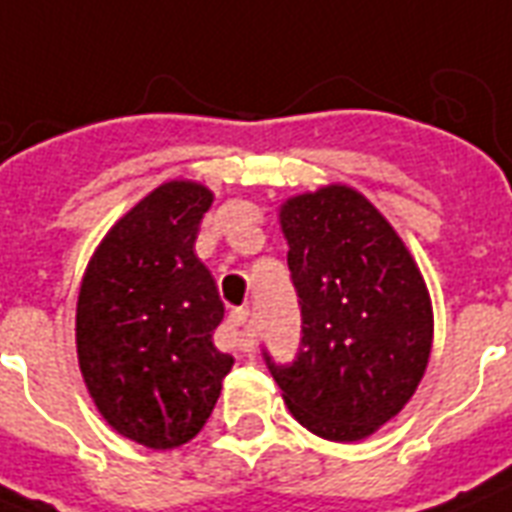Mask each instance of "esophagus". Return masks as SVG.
Returning a JSON list of instances; mask_svg holds the SVG:
<instances>
[{"instance_id": "34e87169", "label": "esophagus", "mask_w": 512, "mask_h": 512, "mask_svg": "<svg viewBox=\"0 0 512 512\" xmlns=\"http://www.w3.org/2000/svg\"><path fill=\"white\" fill-rule=\"evenodd\" d=\"M249 308H236L231 313V327L233 335H236V345L241 350H255V332L249 329Z\"/></svg>"}]
</instances>
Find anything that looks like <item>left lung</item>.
Returning <instances> with one entry per match:
<instances>
[{
	"instance_id": "8db88e82",
	"label": "left lung",
	"mask_w": 512,
	"mask_h": 512,
	"mask_svg": "<svg viewBox=\"0 0 512 512\" xmlns=\"http://www.w3.org/2000/svg\"><path fill=\"white\" fill-rule=\"evenodd\" d=\"M303 311L292 366H276L289 414L316 436L364 441L396 417L428 369L433 303L388 217L353 185L329 183L279 207Z\"/></svg>"
}]
</instances>
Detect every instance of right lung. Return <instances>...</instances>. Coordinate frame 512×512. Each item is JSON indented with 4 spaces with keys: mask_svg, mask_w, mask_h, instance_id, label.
Instances as JSON below:
<instances>
[{
    "mask_svg": "<svg viewBox=\"0 0 512 512\" xmlns=\"http://www.w3.org/2000/svg\"><path fill=\"white\" fill-rule=\"evenodd\" d=\"M215 193L167 180L124 212L84 268L76 356L100 417L135 444H188L215 409L233 356L212 342L223 321L215 279L193 252Z\"/></svg>",
    "mask_w": 512,
    "mask_h": 512,
    "instance_id": "right-lung-1",
    "label": "right lung"
}]
</instances>
